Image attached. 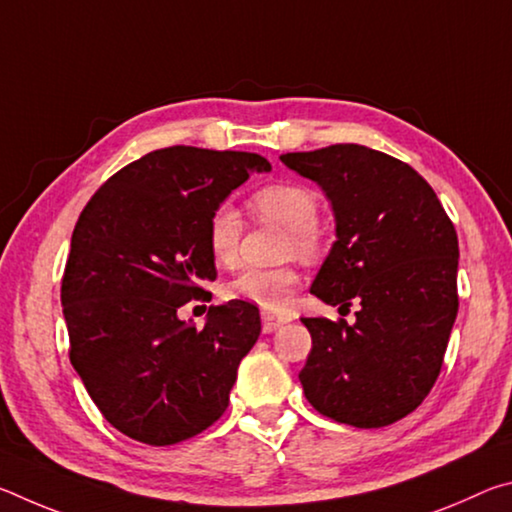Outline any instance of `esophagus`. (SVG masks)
<instances>
[{
	"label": "esophagus",
	"mask_w": 512,
	"mask_h": 512,
	"mask_svg": "<svg viewBox=\"0 0 512 512\" xmlns=\"http://www.w3.org/2000/svg\"><path fill=\"white\" fill-rule=\"evenodd\" d=\"M291 320V316H284V314H271V311H262V325H264V332L271 334L275 329H280L282 325H287Z\"/></svg>",
	"instance_id": "esophagus-1"
}]
</instances>
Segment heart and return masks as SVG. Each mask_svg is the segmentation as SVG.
<instances>
[{"label": "heart", "mask_w": 512, "mask_h": 512, "mask_svg": "<svg viewBox=\"0 0 512 512\" xmlns=\"http://www.w3.org/2000/svg\"><path fill=\"white\" fill-rule=\"evenodd\" d=\"M250 210L264 219L277 221L289 228L287 248L300 255H314L320 246V230L314 223L318 216V198L311 189L291 183H277L257 189L250 196ZM241 239V219L228 203L214 207L207 219L205 241L216 264L228 266L235 262ZM300 275L296 268H241L225 287L232 300H246L264 311H280L289 305Z\"/></svg>", "instance_id": "b5f03b06"}]
</instances>
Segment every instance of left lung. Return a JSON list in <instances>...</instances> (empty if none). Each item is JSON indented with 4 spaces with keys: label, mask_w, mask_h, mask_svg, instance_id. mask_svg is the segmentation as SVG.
<instances>
[{
    "label": "left lung",
    "mask_w": 512,
    "mask_h": 512,
    "mask_svg": "<svg viewBox=\"0 0 512 512\" xmlns=\"http://www.w3.org/2000/svg\"><path fill=\"white\" fill-rule=\"evenodd\" d=\"M323 189L336 241L311 284L327 305L359 302L354 323L302 318L309 404L336 422L377 429L418 409L443 368L458 293V237L418 171L359 144L287 153Z\"/></svg>",
    "instance_id": "left-lung-1"
}]
</instances>
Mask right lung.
Wrapping results in <instances>:
<instances>
[{
    "mask_svg": "<svg viewBox=\"0 0 512 512\" xmlns=\"http://www.w3.org/2000/svg\"><path fill=\"white\" fill-rule=\"evenodd\" d=\"M257 153L169 146L117 171L85 205L60 302L69 361L112 427L146 445H176L228 409L241 359L262 320L246 300L210 307L203 329L178 318L216 280L205 228Z\"/></svg>",
    "mask_w": 512,
    "mask_h": 512,
    "instance_id": "obj_1",
    "label": "right lung"
}]
</instances>
